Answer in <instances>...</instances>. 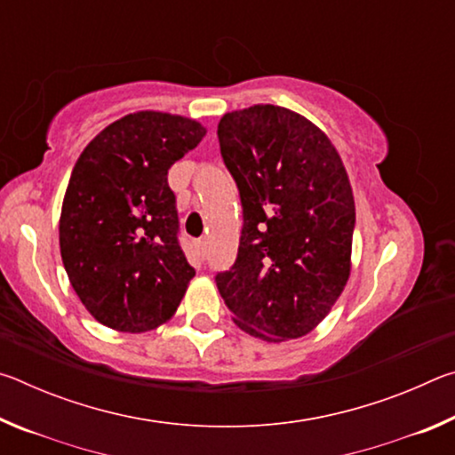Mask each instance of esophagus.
Returning <instances> with one entry per match:
<instances>
[{
	"label": "esophagus",
	"mask_w": 455,
	"mask_h": 455,
	"mask_svg": "<svg viewBox=\"0 0 455 455\" xmlns=\"http://www.w3.org/2000/svg\"><path fill=\"white\" fill-rule=\"evenodd\" d=\"M196 251H198V255H200V259H206V241H196Z\"/></svg>",
	"instance_id": "obj_1"
}]
</instances>
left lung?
<instances>
[{
	"label": "left lung",
	"mask_w": 455,
	"mask_h": 455,
	"mask_svg": "<svg viewBox=\"0 0 455 455\" xmlns=\"http://www.w3.org/2000/svg\"><path fill=\"white\" fill-rule=\"evenodd\" d=\"M217 134L243 204L236 260L214 276L220 297L263 341L311 333L351 273L355 203L341 156L313 122L273 104L225 114Z\"/></svg>",
	"instance_id": "obj_1"
}]
</instances>
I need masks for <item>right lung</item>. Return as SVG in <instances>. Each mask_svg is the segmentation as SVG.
Returning a JSON list of instances; mask_svg holds the SVG:
<instances>
[{"label": "right lung", "instance_id": "1", "mask_svg": "<svg viewBox=\"0 0 455 455\" xmlns=\"http://www.w3.org/2000/svg\"><path fill=\"white\" fill-rule=\"evenodd\" d=\"M204 134L196 120L146 110L112 122L80 154L61 204L60 252L102 325L142 333L180 305L195 268L179 243L168 168Z\"/></svg>", "mask_w": 455, "mask_h": 455}]
</instances>
